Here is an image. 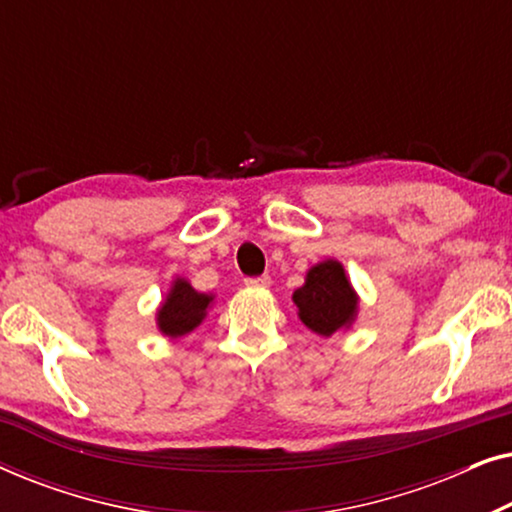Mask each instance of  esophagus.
I'll list each match as a JSON object with an SVG mask.
<instances>
[{
    "label": "esophagus",
    "mask_w": 512,
    "mask_h": 512,
    "mask_svg": "<svg viewBox=\"0 0 512 512\" xmlns=\"http://www.w3.org/2000/svg\"><path fill=\"white\" fill-rule=\"evenodd\" d=\"M247 286H254V289H265V286H270V277L268 275L249 277L247 279Z\"/></svg>",
    "instance_id": "esophagus-1"
}]
</instances>
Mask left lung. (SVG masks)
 Returning <instances> with one entry per match:
<instances>
[{"mask_svg": "<svg viewBox=\"0 0 512 512\" xmlns=\"http://www.w3.org/2000/svg\"><path fill=\"white\" fill-rule=\"evenodd\" d=\"M293 303L303 324L324 338L352 326L359 312V296L349 284L340 261H321L307 270L305 284L293 291Z\"/></svg>", "mask_w": 512, "mask_h": 512, "instance_id": "obj_1", "label": "left lung"}]
</instances>
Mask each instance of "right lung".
<instances>
[{
  "label": "right lung",
  "mask_w": 512,
  "mask_h": 512,
  "mask_svg": "<svg viewBox=\"0 0 512 512\" xmlns=\"http://www.w3.org/2000/svg\"><path fill=\"white\" fill-rule=\"evenodd\" d=\"M214 296L209 293L195 291L186 279L177 277L172 282V289L167 291L165 303L160 305L156 314V324L160 333L167 338H181V335L191 333L193 328L202 324V319L207 317L209 305H212Z\"/></svg>",
  "instance_id": "right-lung-1"
}]
</instances>
